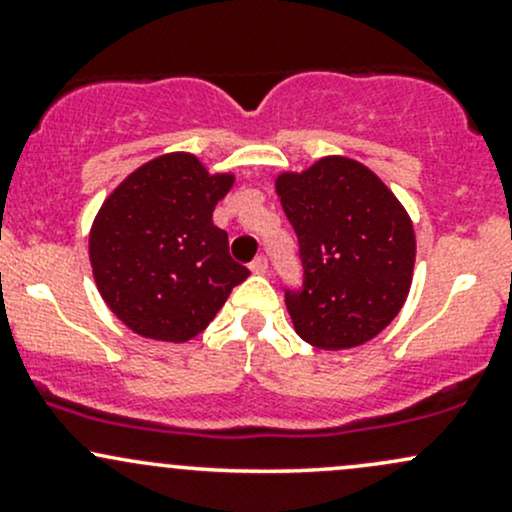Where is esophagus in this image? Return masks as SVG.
<instances>
[{
    "label": "esophagus",
    "mask_w": 512,
    "mask_h": 512,
    "mask_svg": "<svg viewBox=\"0 0 512 512\" xmlns=\"http://www.w3.org/2000/svg\"><path fill=\"white\" fill-rule=\"evenodd\" d=\"M267 269H269V262H267V257H262V255L255 257L250 264L252 274H267Z\"/></svg>",
    "instance_id": "34e87169"
}]
</instances>
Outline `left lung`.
Returning a JSON list of instances; mask_svg holds the SVG:
<instances>
[{
    "mask_svg": "<svg viewBox=\"0 0 512 512\" xmlns=\"http://www.w3.org/2000/svg\"><path fill=\"white\" fill-rule=\"evenodd\" d=\"M276 195L303 262L301 291H286L298 337L325 351L370 342L407 301L416 257L409 214L373 170L344 156L281 173Z\"/></svg>",
    "mask_w": 512,
    "mask_h": 512,
    "instance_id": "left-lung-1",
    "label": "left lung"
}]
</instances>
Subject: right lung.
I'll list each match as a JSON object with an SVG mask.
<instances>
[{"instance_id":"1","label":"right lung","mask_w":512,"mask_h":512,"mask_svg":"<svg viewBox=\"0 0 512 512\" xmlns=\"http://www.w3.org/2000/svg\"><path fill=\"white\" fill-rule=\"evenodd\" d=\"M233 182L236 175H211L197 156L175 151L134 170L103 202L88 236L93 279L139 337H197L250 276L211 221Z\"/></svg>"}]
</instances>
